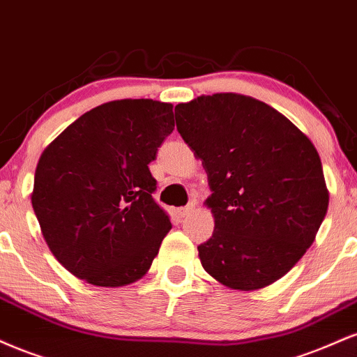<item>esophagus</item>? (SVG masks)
Returning a JSON list of instances; mask_svg holds the SVG:
<instances>
[{
	"mask_svg": "<svg viewBox=\"0 0 357 357\" xmlns=\"http://www.w3.org/2000/svg\"><path fill=\"white\" fill-rule=\"evenodd\" d=\"M192 211H194V204H188V205H185V207H180L178 211H177V213H178V217H185Z\"/></svg>",
	"mask_w": 357,
	"mask_h": 357,
	"instance_id": "34e87169",
	"label": "esophagus"
}]
</instances>
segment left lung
<instances>
[{
    "label": "left lung",
    "instance_id": "left-lung-1",
    "mask_svg": "<svg viewBox=\"0 0 357 357\" xmlns=\"http://www.w3.org/2000/svg\"><path fill=\"white\" fill-rule=\"evenodd\" d=\"M175 120L212 188L215 229L197 247L204 269L241 291L275 282L311 247L328 212L317 150L286 116L244 95L178 103Z\"/></svg>",
    "mask_w": 357,
    "mask_h": 357
}]
</instances>
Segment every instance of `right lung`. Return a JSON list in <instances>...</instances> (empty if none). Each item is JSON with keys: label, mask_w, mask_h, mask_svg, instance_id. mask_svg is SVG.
<instances>
[{"label": "right lung", "mask_w": 357, "mask_h": 357, "mask_svg": "<svg viewBox=\"0 0 357 357\" xmlns=\"http://www.w3.org/2000/svg\"><path fill=\"white\" fill-rule=\"evenodd\" d=\"M170 103L116 100L86 112L38 162L31 204L56 261L93 286L135 282L172 224L149 163L174 132Z\"/></svg>", "instance_id": "1"}]
</instances>
